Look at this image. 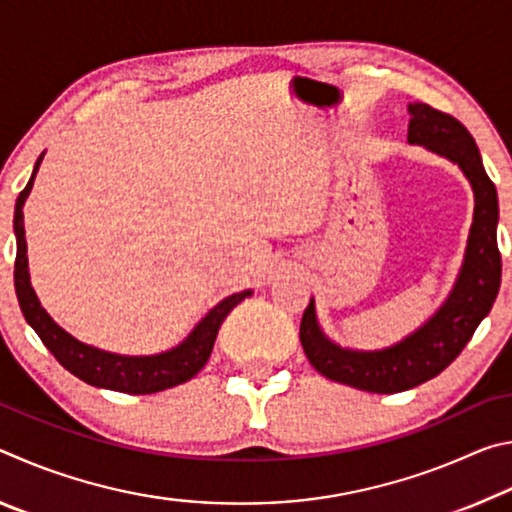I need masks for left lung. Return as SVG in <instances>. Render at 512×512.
Masks as SVG:
<instances>
[{
	"label": "left lung",
	"instance_id": "obj_1",
	"mask_svg": "<svg viewBox=\"0 0 512 512\" xmlns=\"http://www.w3.org/2000/svg\"><path fill=\"white\" fill-rule=\"evenodd\" d=\"M409 144L427 146L461 167L474 192V219L454 289L436 314L391 348L361 352L329 341L316 320L314 298L302 314L300 343L311 366L327 379L368 393H402L440 375L463 352L490 314L501 284L497 248L499 203L474 137L461 121L427 103H409Z\"/></svg>",
	"mask_w": 512,
	"mask_h": 512
}]
</instances>
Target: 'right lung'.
<instances>
[{"label":"right lung","instance_id":"obj_1","mask_svg":"<svg viewBox=\"0 0 512 512\" xmlns=\"http://www.w3.org/2000/svg\"><path fill=\"white\" fill-rule=\"evenodd\" d=\"M42 155L33 167L27 187L22 189L15 203L13 228L17 237V255H15V293L17 302L27 323L36 329L40 341L47 345V350L54 354L60 366L67 368L72 375L83 379L85 384L108 388V391L131 393V395H149L160 393L164 388L185 384L201 370L207 359H210L216 334L225 320V316L235 309L241 300L248 298L253 291L232 293L219 305L210 309L201 323L194 327V332L187 339L167 352L151 354V357H128V354H115L94 348V345L83 343L67 334L63 327L54 323L45 309H42L36 291L31 287L29 277V259H27V239H24V201L36 180L40 169Z\"/></svg>","mask_w":512,"mask_h":512}]
</instances>
